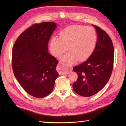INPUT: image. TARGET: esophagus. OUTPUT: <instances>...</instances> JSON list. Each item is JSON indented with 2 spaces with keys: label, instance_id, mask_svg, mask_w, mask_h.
<instances>
[{
  "label": "esophagus",
  "instance_id": "34e87169",
  "mask_svg": "<svg viewBox=\"0 0 126 126\" xmlns=\"http://www.w3.org/2000/svg\"><path fill=\"white\" fill-rule=\"evenodd\" d=\"M57 70L58 71L60 75H62L64 74H68L70 71H71V68L69 67L65 71L64 69V66L61 63H59L57 66Z\"/></svg>",
  "mask_w": 126,
  "mask_h": 126
}]
</instances>
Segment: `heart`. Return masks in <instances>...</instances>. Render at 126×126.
<instances>
[{
  "label": "heart",
  "mask_w": 126,
  "mask_h": 126,
  "mask_svg": "<svg viewBox=\"0 0 126 126\" xmlns=\"http://www.w3.org/2000/svg\"><path fill=\"white\" fill-rule=\"evenodd\" d=\"M97 36L92 26L73 25L68 26L60 33V38L52 37L49 47L51 53L60 57L67 49L70 51L61 58L66 68L78 60L82 62L89 58L94 50Z\"/></svg>",
  "instance_id": "heart-1"
}]
</instances>
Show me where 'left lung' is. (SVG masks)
Returning <instances> with one entry per match:
<instances>
[{
  "instance_id": "obj_1",
  "label": "left lung",
  "mask_w": 126,
  "mask_h": 126,
  "mask_svg": "<svg viewBox=\"0 0 126 126\" xmlns=\"http://www.w3.org/2000/svg\"><path fill=\"white\" fill-rule=\"evenodd\" d=\"M93 26L97 35L95 50L86 61L73 68L78 75V79L73 85V89L84 97L92 96L103 89L113 68L114 51L111 40L102 29Z\"/></svg>"
}]
</instances>
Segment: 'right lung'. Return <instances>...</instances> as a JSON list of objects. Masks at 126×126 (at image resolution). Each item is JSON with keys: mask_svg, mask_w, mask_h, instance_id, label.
I'll return each mask as SVG.
<instances>
[{"mask_svg": "<svg viewBox=\"0 0 126 126\" xmlns=\"http://www.w3.org/2000/svg\"><path fill=\"white\" fill-rule=\"evenodd\" d=\"M56 23L34 24L18 37L12 52L13 73L29 95L43 98L49 95L58 74V61L48 52L47 44Z\"/></svg>", "mask_w": 126, "mask_h": 126, "instance_id": "1", "label": "right lung"}]
</instances>
